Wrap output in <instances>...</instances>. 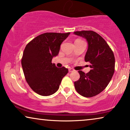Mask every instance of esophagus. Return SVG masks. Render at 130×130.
Masks as SVG:
<instances>
[{
	"label": "esophagus",
	"mask_w": 130,
	"mask_h": 130,
	"mask_svg": "<svg viewBox=\"0 0 130 130\" xmlns=\"http://www.w3.org/2000/svg\"><path fill=\"white\" fill-rule=\"evenodd\" d=\"M74 70L73 68H69V72H73V71H74Z\"/></svg>",
	"instance_id": "34e87169"
}]
</instances>
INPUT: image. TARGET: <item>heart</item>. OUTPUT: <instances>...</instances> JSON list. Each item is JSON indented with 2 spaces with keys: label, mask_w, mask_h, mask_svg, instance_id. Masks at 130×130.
<instances>
[{
  "label": "heart",
  "mask_w": 130,
  "mask_h": 130,
  "mask_svg": "<svg viewBox=\"0 0 130 130\" xmlns=\"http://www.w3.org/2000/svg\"><path fill=\"white\" fill-rule=\"evenodd\" d=\"M79 40V39H77V40Z\"/></svg>",
  "instance_id": "heart-1"
}]
</instances>
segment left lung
Instances as JSON below:
<instances>
[{"label":"left lung","mask_w":130,"mask_h":130,"mask_svg":"<svg viewBox=\"0 0 130 130\" xmlns=\"http://www.w3.org/2000/svg\"><path fill=\"white\" fill-rule=\"evenodd\" d=\"M74 34L87 40L88 49L84 59L89 62L91 68L87 74L79 71L80 78L74 82V86L81 96L91 98L101 93L111 80L115 71V57L108 43L97 32L81 31Z\"/></svg>","instance_id":"8db88e82"}]
</instances>
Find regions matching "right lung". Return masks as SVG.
<instances>
[{
    "mask_svg": "<svg viewBox=\"0 0 130 130\" xmlns=\"http://www.w3.org/2000/svg\"><path fill=\"white\" fill-rule=\"evenodd\" d=\"M70 32H46L34 38L26 46L21 64L26 81L34 92L41 96L54 94L68 68H58L52 63L58 55L61 43Z\"/></svg>",
    "mask_w": 130,
    "mask_h": 130,
    "instance_id": "obj_1",
    "label": "right lung"
}]
</instances>
